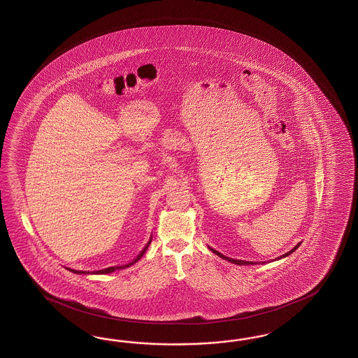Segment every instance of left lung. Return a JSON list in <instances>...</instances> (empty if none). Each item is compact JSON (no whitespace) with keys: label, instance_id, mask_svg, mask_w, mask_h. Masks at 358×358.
Returning <instances> with one entry per match:
<instances>
[{"label":"left lung","instance_id":"8db88e82","mask_svg":"<svg viewBox=\"0 0 358 358\" xmlns=\"http://www.w3.org/2000/svg\"><path fill=\"white\" fill-rule=\"evenodd\" d=\"M299 245H301V243H299V244H296V245H295V247H294L293 250H289V252H287V253H285V255H282V256H280V257H278V259H275V260H280V259H283V257H287V256H289V255H292V253H293L294 250H296V248H298V247H299ZM208 248H210V247H208ZM210 250H213V252H214V253H215V255H217V256H219V257H222V259H224V260L229 261V262H232V264H236V265H255V264H256V262H253V261H243V260H235V259H229V257H226V256H224V255H222V253H219V252H217V250H213V248H210ZM265 262H266V261H265ZM265 262H261V264H265Z\"/></svg>","mask_w":358,"mask_h":358}]
</instances>
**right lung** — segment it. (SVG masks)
I'll use <instances>...</instances> for the list:
<instances>
[{
	"mask_svg": "<svg viewBox=\"0 0 358 358\" xmlns=\"http://www.w3.org/2000/svg\"><path fill=\"white\" fill-rule=\"evenodd\" d=\"M152 238H150V241L145 244V247L143 248L141 253L138 255V257L135 259L134 261H131L130 264H127V265H122V266H111V268H106V269H102V271H93V273H96V274H106V273H113V271H120V269H123V268H127V266H131V265H134L135 262H138V261L141 260V257H143V255L145 253V250H148V247H150V244H151ZM69 271H72V273H77V274H89V271H73V269H69Z\"/></svg>",
	"mask_w": 358,
	"mask_h": 358,
	"instance_id": "add662e5",
	"label": "right lung"
}]
</instances>
